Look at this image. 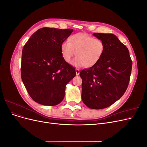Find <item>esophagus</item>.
I'll list each match as a JSON object with an SVG mask.
<instances>
[{"mask_svg":"<svg viewBox=\"0 0 147 147\" xmlns=\"http://www.w3.org/2000/svg\"><path fill=\"white\" fill-rule=\"evenodd\" d=\"M75 72H76V75H79V74H80V70L78 69H75Z\"/></svg>","mask_w":147,"mask_h":147,"instance_id":"obj_1","label":"esophagus"}]
</instances>
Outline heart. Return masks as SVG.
Segmentation results:
<instances>
[{"label": "heart", "instance_id": "obj_1", "mask_svg": "<svg viewBox=\"0 0 147 147\" xmlns=\"http://www.w3.org/2000/svg\"><path fill=\"white\" fill-rule=\"evenodd\" d=\"M61 51L67 63L76 55L77 57L72 62L74 65L90 67L98 63L103 56L105 44L101 39L95 38L86 34L78 33L71 36L69 41L63 42Z\"/></svg>", "mask_w": 147, "mask_h": 147}]
</instances>
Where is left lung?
Here are the masks:
<instances>
[{
    "label": "left lung",
    "mask_w": 147,
    "mask_h": 147,
    "mask_svg": "<svg viewBox=\"0 0 147 147\" xmlns=\"http://www.w3.org/2000/svg\"><path fill=\"white\" fill-rule=\"evenodd\" d=\"M105 44L100 59L90 68L82 70V99L88 107L102 109L119 99L129 83L132 60L127 48L112 34L94 33Z\"/></svg>",
    "instance_id": "8db88e82"
}]
</instances>
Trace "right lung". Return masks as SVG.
Segmentation results:
<instances>
[{
  "label": "right lung",
  "instance_id": "right-lung-1",
  "mask_svg": "<svg viewBox=\"0 0 147 147\" xmlns=\"http://www.w3.org/2000/svg\"><path fill=\"white\" fill-rule=\"evenodd\" d=\"M73 29L43 28L31 35L22 51L21 79L29 96L43 105L59 104L65 86L76 75L65 62L61 46Z\"/></svg>",
  "mask_w": 147,
  "mask_h": 147
}]
</instances>
